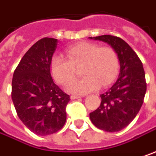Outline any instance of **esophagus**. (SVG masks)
Segmentation results:
<instances>
[{
	"instance_id": "1",
	"label": "esophagus",
	"mask_w": 156,
	"mask_h": 156,
	"mask_svg": "<svg viewBox=\"0 0 156 156\" xmlns=\"http://www.w3.org/2000/svg\"><path fill=\"white\" fill-rule=\"evenodd\" d=\"M81 95H71L70 98L72 99V100H74V99H78V98H81Z\"/></svg>"
}]
</instances>
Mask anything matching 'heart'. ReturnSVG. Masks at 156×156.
<instances>
[{"mask_svg":"<svg viewBox=\"0 0 156 156\" xmlns=\"http://www.w3.org/2000/svg\"><path fill=\"white\" fill-rule=\"evenodd\" d=\"M67 58L55 55L51 59L50 69L54 78L61 85L66 84L75 76L76 68L83 65L84 77L69 81L66 90L70 94H84L105 87L116 78L119 70V56L114 48L100 46L92 42H80L66 49Z\"/></svg>","mask_w":156,"mask_h":156,"instance_id":"1","label":"heart"}]
</instances>
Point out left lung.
<instances>
[{"label": "left lung", "instance_id": "obj_1", "mask_svg": "<svg viewBox=\"0 0 156 156\" xmlns=\"http://www.w3.org/2000/svg\"><path fill=\"white\" fill-rule=\"evenodd\" d=\"M94 40L107 42L115 49L120 73L114 85L101 94V105L90 113V119L102 131L119 132L135 118L143 104L147 91L145 71L138 55L121 38L101 35Z\"/></svg>", "mask_w": 156, "mask_h": 156}]
</instances>
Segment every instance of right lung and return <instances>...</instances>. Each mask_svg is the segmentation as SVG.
Instances as JSON below:
<instances>
[{
  "label": "right lung",
  "mask_w": 156,
  "mask_h": 156,
  "mask_svg": "<svg viewBox=\"0 0 156 156\" xmlns=\"http://www.w3.org/2000/svg\"><path fill=\"white\" fill-rule=\"evenodd\" d=\"M57 40L43 38L33 44L15 69L11 98L23 124L37 135L60 131L66 122L69 95L53 80L50 62Z\"/></svg>",
  "instance_id": "1"
}]
</instances>
